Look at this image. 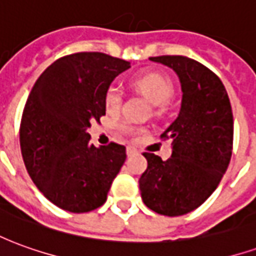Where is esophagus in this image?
I'll return each mask as SVG.
<instances>
[{"instance_id":"1","label":"esophagus","mask_w":256,"mask_h":256,"mask_svg":"<svg viewBox=\"0 0 256 256\" xmlns=\"http://www.w3.org/2000/svg\"><path fill=\"white\" fill-rule=\"evenodd\" d=\"M126 154H128V156H133L137 154V150L134 146H132V145H128V148H126Z\"/></svg>"}]
</instances>
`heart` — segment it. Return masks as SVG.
<instances>
[{
  "label": "heart",
  "instance_id": "1",
  "mask_svg": "<svg viewBox=\"0 0 256 256\" xmlns=\"http://www.w3.org/2000/svg\"><path fill=\"white\" fill-rule=\"evenodd\" d=\"M132 84L134 89L145 96L154 106H164L174 94V84L172 78L159 71H144V72L137 74L132 79ZM122 102L123 90L116 84H111L104 94L106 110L108 112L119 111ZM119 128L123 133L132 134V136L141 132V128H136L134 124L128 122H122Z\"/></svg>",
  "mask_w": 256,
  "mask_h": 256
}]
</instances>
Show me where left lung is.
<instances>
[{
	"label": "left lung",
	"mask_w": 256,
	"mask_h": 256,
	"mask_svg": "<svg viewBox=\"0 0 256 256\" xmlns=\"http://www.w3.org/2000/svg\"><path fill=\"white\" fill-rule=\"evenodd\" d=\"M172 68L180 78L182 102L177 119L162 134L172 140V158L145 152L140 178L145 206L160 215L188 214L214 192L229 166L233 150V114L220 79L185 56L150 58Z\"/></svg>",
	"instance_id": "8db88e82"
}]
</instances>
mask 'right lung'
<instances>
[{"label": "right lung", "mask_w": 256, "mask_h": 256, "mask_svg": "<svg viewBox=\"0 0 256 256\" xmlns=\"http://www.w3.org/2000/svg\"><path fill=\"white\" fill-rule=\"evenodd\" d=\"M128 68L106 53H74L32 86L20 123L22 156L36 188L62 210L80 214L101 207L126 160L123 145L97 148L86 130L106 115V90Z\"/></svg>", "instance_id": "right-lung-1"}]
</instances>
